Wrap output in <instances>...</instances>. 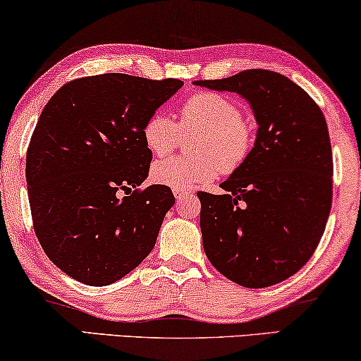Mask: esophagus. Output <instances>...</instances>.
<instances>
[{"label":"esophagus","mask_w":361,"mask_h":361,"mask_svg":"<svg viewBox=\"0 0 361 361\" xmlns=\"http://www.w3.org/2000/svg\"><path fill=\"white\" fill-rule=\"evenodd\" d=\"M188 192H190V191H186V190H173V195H175V197H176V200H183V197H185V196H188Z\"/></svg>","instance_id":"esophagus-1"}]
</instances>
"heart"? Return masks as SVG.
I'll return each instance as SVG.
<instances>
[{"label":"heart","mask_w":361,"mask_h":361,"mask_svg":"<svg viewBox=\"0 0 361 361\" xmlns=\"http://www.w3.org/2000/svg\"><path fill=\"white\" fill-rule=\"evenodd\" d=\"M183 132H201L192 142V155H176L152 166V180L173 190L204 185L219 171L240 169L255 145V129L242 116L235 101L201 91L181 104L180 123L155 111L142 124V140L154 155H169L180 145Z\"/></svg>","instance_id":"heart-1"}]
</instances>
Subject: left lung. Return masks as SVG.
Wrapping results in <instances>:
<instances>
[{"instance_id":"obj_1","label":"left lung","mask_w":361,"mask_h":361,"mask_svg":"<svg viewBox=\"0 0 361 361\" xmlns=\"http://www.w3.org/2000/svg\"><path fill=\"white\" fill-rule=\"evenodd\" d=\"M195 85L250 103L257 140L224 183L200 191L202 247L212 267L245 288L288 280L321 242L332 206V147L326 118L301 86L262 68Z\"/></svg>"}]
</instances>
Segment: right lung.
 Listing matches in <instances>:
<instances>
[{
    "mask_svg": "<svg viewBox=\"0 0 361 361\" xmlns=\"http://www.w3.org/2000/svg\"><path fill=\"white\" fill-rule=\"evenodd\" d=\"M181 86L103 73L68 81L45 104L26 157L30 214L45 255L73 280L106 286L155 247L175 196L139 188L152 161L142 124Z\"/></svg>",
    "mask_w": 361,
    "mask_h": 361,
    "instance_id": "right-lung-1",
    "label": "right lung"
}]
</instances>
